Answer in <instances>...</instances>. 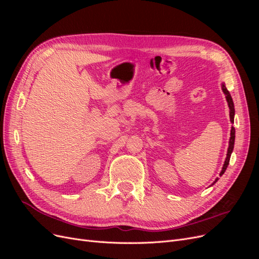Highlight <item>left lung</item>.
Segmentation results:
<instances>
[{"label": "left lung", "mask_w": 259, "mask_h": 259, "mask_svg": "<svg viewBox=\"0 0 259 259\" xmlns=\"http://www.w3.org/2000/svg\"><path fill=\"white\" fill-rule=\"evenodd\" d=\"M222 89H223V92L226 95V99H227V103H228V106H229V109H230V121L231 123H233V120H234V105H233V101H232V98H231V95L229 91L226 89L225 84L223 83L222 84ZM234 138H236V130H234V127L232 126L231 127V133H230V140H229V147H228V151H227V158L225 160V163H224V166H223V169L221 171V174H219V176H223V174L226 171L227 167H228L229 165V161H230V156H231V153H232V150H233V146H234ZM218 180V178L215 179V182L211 184L214 185L216 182Z\"/></svg>", "instance_id": "left-lung-1"}]
</instances>
